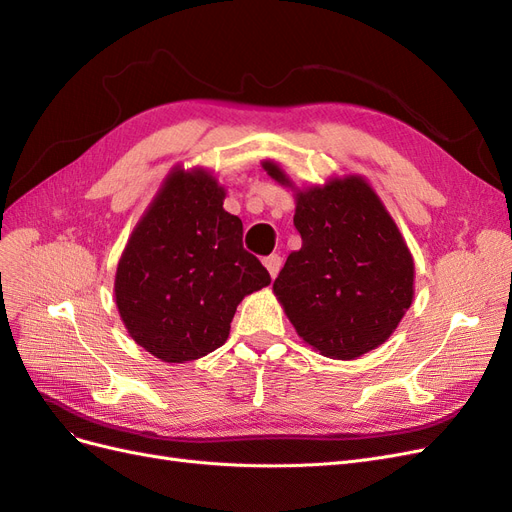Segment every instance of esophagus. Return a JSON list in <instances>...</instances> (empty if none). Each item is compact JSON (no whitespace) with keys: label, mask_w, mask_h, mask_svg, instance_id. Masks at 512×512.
Masks as SVG:
<instances>
[{"label":"esophagus","mask_w":512,"mask_h":512,"mask_svg":"<svg viewBox=\"0 0 512 512\" xmlns=\"http://www.w3.org/2000/svg\"><path fill=\"white\" fill-rule=\"evenodd\" d=\"M265 267H267V271H269V275L271 277H275L277 273H280V269H282V256L280 254H271V256H267L265 260Z\"/></svg>","instance_id":"1"}]
</instances>
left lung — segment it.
Masks as SVG:
<instances>
[{
	"label": "left lung",
	"mask_w": 512,
	"mask_h": 512,
	"mask_svg": "<svg viewBox=\"0 0 512 512\" xmlns=\"http://www.w3.org/2000/svg\"><path fill=\"white\" fill-rule=\"evenodd\" d=\"M277 183L292 181L262 162ZM292 252L273 282L292 327L329 359L350 361L384 344L414 299V260L389 211L359 177L297 192Z\"/></svg>",
	"instance_id": "8db88e82"
}]
</instances>
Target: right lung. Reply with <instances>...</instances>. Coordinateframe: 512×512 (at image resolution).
Instances as JSON below:
<instances>
[{
  "instance_id": "obj_1",
  "label": "right lung",
  "mask_w": 512,
  "mask_h": 512,
  "mask_svg": "<svg viewBox=\"0 0 512 512\" xmlns=\"http://www.w3.org/2000/svg\"><path fill=\"white\" fill-rule=\"evenodd\" d=\"M203 168L177 166L136 224L115 275V303L130 337L166 363L220 348L243 297L271 284L243 250V224Z\"/></svg>"
}]
</instances>
